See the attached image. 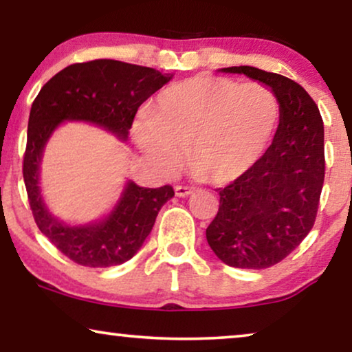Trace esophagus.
Here are the masks:
<instances>
[{
    "label": "esophagus",
    "mask_w": 352,
    "mask_h": 352,
    "mask_svg": "<svg viewBox=\"0 0 352 352\" xmlns=\"http://www.w3.org/2000/svg\"><path fill=\"white\" fill-rule=\"evenodd\" d=\"M175 192H176L177 197H189V195L194 194L195 190L192 189V187H187V186H176Z\"/></svg>",
    "instance_id": "esophagus-1"
}]
</instances>
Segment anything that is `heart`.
<instances>
[{"label": "heart", "mask_w": 352, "mask_h": 352, "mask_svg": "<svg viewBox=\"0 0 352 352\" xmlns=\"http://www.w3.org/2000/svg\"><path fill=\"white\" fill-rule=\"evenodd\" d=\"M280 120L276 93L259 83L195 75L157 96L152 115L134 123L138 144L163 173L184 162L211 184L245 175L266 151Z\"/></svg>", "instance_id": "obj_1"}]
</instances>
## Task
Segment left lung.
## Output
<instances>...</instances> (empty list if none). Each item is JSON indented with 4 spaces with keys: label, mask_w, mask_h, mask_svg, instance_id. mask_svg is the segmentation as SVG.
I'll return each mask as SVG.
<instances>
[{
    "label": "left lung",
    "mask_w": 352,
    "mask_h": 352,
    "mask_svg": "<svg viewBox=\"0 0 352 352\" xmlns=\"http://www.w3.org/2000/svg\"><path fill=\"white\" fill-rule=\"evenodd\" d=\"M266 85L280 102L272 144L219 190L206 240L232 267L266 269L287 258L314 226L325 176L324 122L306 89L287 76L240 65L221 69Z\"/></svg>",
    "instance_id": "1"
}]
</instances>
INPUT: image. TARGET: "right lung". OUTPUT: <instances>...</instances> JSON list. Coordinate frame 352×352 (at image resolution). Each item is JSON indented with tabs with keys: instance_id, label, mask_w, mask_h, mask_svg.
<instances>
[{
	"instance_id": "1",
	"label": "right lung",
	"mask_w": 352,
	"mask_h": 352,
	"mask_svg": "<svg viewBox=\"0 0 352 352\" xmlns=\"http://www.w3.org/2000/svg\"><path fill=\"white\" fill-rule=\"evenodd\" d=\"M171 78L173 75H162L151 67L98 59L65 67L33 100L23 182L38 229L74 263L109 267L131 259L175 190L171 186L147 189L128 181L109 216L98 223L67 226L50 213L41 197L40 163L47 139L62 122H89L126 141L139 105Z\"/></svg>"
}]
</instances>
